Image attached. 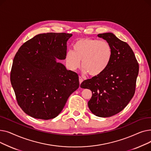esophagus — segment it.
Here are the masks:
<instances>
[{
    "label": "esophagus",
    "instance_id": "1",
    "mask_svg": "<svg viewBox=\"0 0 151 151\" xmlns=\"http://www.w3.org/2000/svg\"><path fill=\"white\" fill-rule=\"evenodd\" d=\"M79 81H80V84H81V83L83 81V78L81 77V76H80L79 77Z\"/></svg>",
    "mask_w": 151,
    "mask_h": 151
}]
</instances>
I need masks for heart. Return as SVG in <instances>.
I'll list each match as a JSON object with an SVG mask.
<instances>
[{"label": "heart", "instance_id": "1", "mask_svg": "<svg viewBox=\"0 0 151 151\" xmlns=\"http://www.w3.org/2000/svg\"><path fill=\"white\" fill-rule=\"evenodd\" d=\"M112 58V47L107 41L84 38L74 43L72 51L67 52L65 60L72 70L80 66L81 60L83 73L97 76L107 69Z\"/></svg>", "mask_w": 151, "mask_h": 151}]
</instances>
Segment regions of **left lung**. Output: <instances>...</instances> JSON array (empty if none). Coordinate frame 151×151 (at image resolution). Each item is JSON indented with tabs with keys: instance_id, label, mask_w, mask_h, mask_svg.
Listing matches in <instances>:
<instances>
[{
	"instance_id": "8db88e82",
	"label": "left lung",
	"mask_w": 151,
	"mask_h": 151,
	"mask_svg": "<svg viewBox=\"0 0 151 151\" xmlns=\"http://www.w3.org/2000/svg\"><path fill=\"white\" fill-rule=\"evenodd\" d=\"M97 36L111 46L112 60L104 73L84 80L80 87L92 92L88 101L91 111L97 116L108 117L121 112L133 97L139 65L133 50L126 42L110 32Z\"/></svg>"
}]
</instances>
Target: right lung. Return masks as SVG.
<instances>
[{
	"mask_svg": "<svg viewBox=\"0 0 151 151\" xmlns=\"http://www.w3.org/2000/svg\"><path fill=\"white\" fill-rule=\"evenodd\" d=\"M71 36L38 34L16 54L10 81L19 106L27 115L43 120L55 117L79 88L78 74L56 60L65 59L67 42Z\"/></svg>",
	"mask_w": 151,
	"mask_h": 151,
	"instance_id": "right-lung-1",
	"label": "right lung"
}]
</instances>
